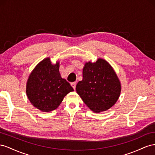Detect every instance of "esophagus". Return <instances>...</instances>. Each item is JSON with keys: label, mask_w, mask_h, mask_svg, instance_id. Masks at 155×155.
Wrapping results in <instances>:
<instances>
[{"label": "esophagus", "mask_w": 155, "mask_h": 155, "mask_svg": "<svg viewBox=\"0 0 155 155\" xmlns=\"http://www.w3.org/2000/svg\"><path fill=\"white\" fill-rule=\"evenodd\" d=\"M71 85L73 87V88L74 90H75V88H76V82H72L71 83Z\"/></svg>", "instance_id": "34e87169"}]
</instances>
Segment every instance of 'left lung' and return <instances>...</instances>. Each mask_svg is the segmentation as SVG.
Instances as JSON below:
<instances>
[{"instance_id": "8db88e82", "label": "left lung", "mask_w": 155, "mask_h": 155, "mask_svg": "<svg viewBox=\"0 0 155 155\" xmlns=\"http://www.w3.org/2000/svg\"><path fill=\"white\" fill-rule=\"evenodd\" d=\"M77 94L92 111H106L116 103L121 92V84L114 69L107 61L98 59L86 63L82 81L76 86Z\"/></svg>"}]
</instances>
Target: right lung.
I'll list each match as a JSON object with an SVG mask.
<instances>
[{"instance_id":"add662e5","label":"right lung","mask_w":155,"mask_h":155,"mask_svg":"<svg viewBox=\"0 0 155 155\" xmlns=\"http://www.w3.org/2000/svg\"><path fill=\"white\" fill-rule=\"evenodd\" d=\"M73 91L70 84L60 76L59 63L52 65L48 58L38 64L26 84V95L30 103L43 112L58 108L64 97Z\"/></svg>"}]
</instances>
